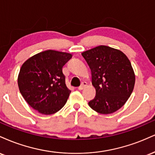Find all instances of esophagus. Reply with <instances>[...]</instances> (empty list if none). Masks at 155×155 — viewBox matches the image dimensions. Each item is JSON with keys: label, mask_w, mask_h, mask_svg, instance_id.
I'll use <instances>...</instances> for the list:
<instances>
[{"label": "esophagus", "mask_w": 155, "mask_h": 155, "mask_svg": "<svg viewBox=\"0 0 155 155\" xmlns=\"http://www.w3.org/2000/svg\"><path fill=\"white\" fill-rule=\"evenodd\" d=\"M86 85H87V83H86V82H83V83H82V84L81 85V86L78 87V90H80V91L83 90V89L86 86Z\"/></svg>", "instance_id": "1"}]
</instances>
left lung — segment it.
I'll list each match as a JSON object with an SVG mask.
<instances>
[{
    "mask_svg": "<svg viewBox=\"0 0 155 155\" xmlns=\"http://www.w3.org/2000/svg\"><path fill=\"white\" fill-rule=\"evenodd\" d=\"M88 63L96 89L94 99L88 102L100 114H111L120 109L131 95L135 74L125 54L117 49L99 45L82 53Z\"/></svg>",
    "mask_w": 155,
    "mask_h": 155,
    "instance_id": "obj_1",
    "label": "left lung"
}]
</instances>
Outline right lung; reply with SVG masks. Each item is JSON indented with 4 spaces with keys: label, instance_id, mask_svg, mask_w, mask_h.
Segmentation results:
<instances>
[{
    "label": "right lung",
    "instance_id": "1",
    "mask_svg": "<svg viewBox=\"0 0 155 155\" xmlns=\"http://www.w3.org/2000/svg\"><path fill=\"white\" fill-rule=\"evenodd\" d=\"M69 53L47 50L23 64L18 76L19 91L27 104L43 114H52L66 104L71 91L62 67L72 58Z\"/></svg>",
    "mask_w": 155,
    "mask_h": 155
}]
</instances>
